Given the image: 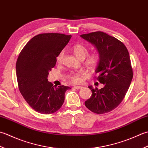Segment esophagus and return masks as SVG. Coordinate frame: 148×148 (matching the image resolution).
<instances>
[{
    "mask_svg": "<svg viewBox=\"0 0 148 148\" xmlns=\"http://www.w3.org/2000/svg\"><path fill=\"white\" fill-rule=\"evenodd\" d=\"M73 87L75 89H80L82 88V87L80 86H75Z\"/></svg>",
    "mask_w": 148,
    "mask_h": 148,
    "instance_id": "34e87169",
    "label": "esophagus"
}]
</instances>
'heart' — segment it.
<instances>
[{
  "instance_id": "heart-1",
  "label": "heart",
  "mask_w": 148,
  "mask_h": 148,
  "mask_svg": "<svg viewBox=\"0 0 148 148\" xmlns=\"http://www.w3.org/2000/svg\"><path fill=\"white\" fill-rule=\"evenodd\" d=\"M72 50L77 58L79 59H84L89 53V49L86 46L82 44H76L72 48ZM64 57V51H62L57 57V62H61ZM99 61V56L97 54H92L88 57L86 61V64L90 68H93L98 64ZM82 73H71L69 78L72 82L77 83L81 80V76Z\"/></svg>"
}]
</instances>
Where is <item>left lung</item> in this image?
Listing matches in <instances>:
<instances>
[{
    "label": "left lung",
    "instance_id": "1",
    "mask_svg": "<svg viewBox=\"0 0 148 148\" xmlns=\"http://www.w3.org/2000/svg\"><path fill=\"white\" fill-rule=\"evenodd\" d=\"M91 43L99 53L95 72L103 87L88 86L92 95L85 101L86 107L96 114L109 112L121 103L130 85L133 71L128 51L121 41L103 32L80 35Z\"/></svg>",
    "mask_w": 148,
    "mask_h": 148
}]
</instances>
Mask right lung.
<instances>
[{"mask_svg": "<svg viewBox=\"0 0 148 148\" xmlns=\"http://www.w3.org/2000/svg\"><path fill=\"white\" fill-rule=\"evenodd\" d=\"M71 38V35L45 33L33 37L24 47L16 64L19 90L36 112L50 114L58 110L64 101L68 86L56 87L48 81L49 71L57 57Z\"/></svg>", "mask_w": 148, "mask_h": 148, "instance_id": "1", "label": "right lung"}]
</instances>
